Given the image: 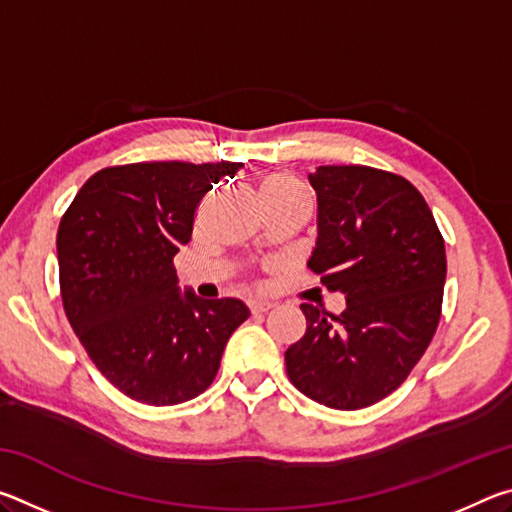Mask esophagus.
Here are the masks:
<instances>
[{
  "mask_svg": "<svg viewBox=\"0 0 512 512\" xmlns=\"http://www.w3.org/2000/svg\"><path fill=\"white\" fill-rule=\"evenodd\" d=\"M248 307H250V311H253V314H266L268 309H273V302H268V300H253Z\"/></svg>",
  "mask_w": 512,
  "mask_h": 512,
  "instance_id": "1",
  "label": "esophagus"
}]
</instances>
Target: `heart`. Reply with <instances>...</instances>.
Wrapping results in <instances>:
<instances>
[{
  "label": "heart",
  "instance_id": "obj_1",
  "mask_svg": "<svg viewBox=\"0 0 512 512\" xmlns=\"http://www.w3.org/2000/svg\"><path fill=\"white\" fill-rule=\"evenodd\" d=\"M262 196L266 203H273L287 201V198H302V192L291 173H271L262 183Z\"/></svg>",
  "mask_w": 512,
  "mask_h": 512
}]
</instances>
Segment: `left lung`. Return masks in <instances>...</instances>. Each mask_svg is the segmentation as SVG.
Segmentation results:
<instances>
[{"mask_svg": "<svg viewBox=\"0 0 512 512\" xmlns=\"http://www.w3.org/2000/svg\"><path fill=\"white\" fill-rule=\"evenodd\" d=\"M318 239L307 266L345 293L339 316L300 305L307 332L284 352L291 384L329 409L357 411L391 395L436 334L445 241L409 180L361 164L309 173Z\"/></svg>", "mask_w": 512, "mask_h": 512, "instance_id": "8db88e82", "label": "left lung"}]
</instances>
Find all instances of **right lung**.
<instances>
[{"mask_svg":"<svg viewBox=\"0 0 512 512\" xmlns=\"http://www.w3.org/2000/svg\"><path fill=\"white\" fill-rule=\"evenodd\" d=\"M241 162H135L94 173L58 225L60 296L69 325L112 386L173 406L212 384L232 332L250 316L237 298L180 293L173 257L192 239L212 185Z\"/></svg>","mask_w":512,"mask_h":512,"instance_id":"add662e5","label":"right lung"}]
</instances>
